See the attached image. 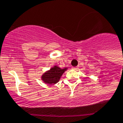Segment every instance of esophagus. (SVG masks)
<instances>
[{"label":"esophagus","instance_id":"esophagus-1","mask_svg":"<svg viewBox=\"0 0 123 123\" xmlns=\"http://www.w3.org/2000/svg\"><path fill=\"white\" fill-rule=\"evenodd\" d=\"M78 68H78V67H72V69H74V70H77V69H78Z\"/></svg>","mask_w":123,"mask_h":123}]
</instances>
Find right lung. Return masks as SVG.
Instances as JSON below:
<instances>
[{
	"instance_id": "right-lung-1",
	"label": "right lung",
	"mask_w": 123,
	"mask_h": 123,
	"mask_svg": "<svg viewBox=\"0 0 123 123\" xmlns=\"http://www.w3.org/2000/svg\"><path fill=\"white\" fill-rule=\"evenodd\" d=\"M66 70V68L61 69L60 68L57 67V66H54L49 70L44 73L41 77L42 80L46 84H56L59 82L61 77L63 74L64 72Z\"/></svg>"
}]
</instances>
